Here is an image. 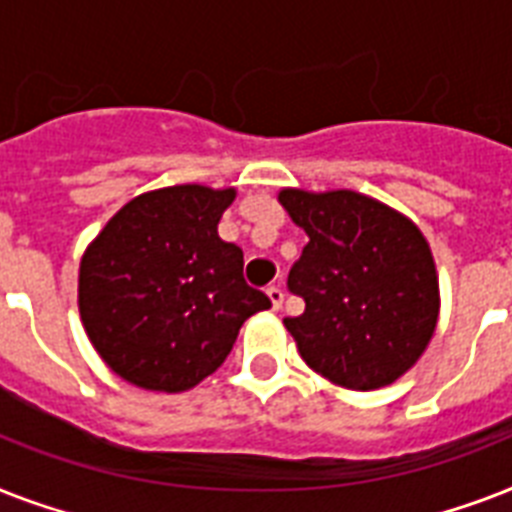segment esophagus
<instances>
[{"label": "esophagus", "mask_w": 512, "mask_h": 512, "mask_svg": "<svg viewBox=\"0 0 512 512\" xmlns=\"http://www.w3.org/2000/svg\"><path fill=\"white\" fill-rule=\"evenodd\" d=\"M265 295L271 297V305H273V311H279L281 303H284V289L279 287V284H271V287L265 289Z\"/></svg>", "instance_id": "esophagus-1"}]
</instances>
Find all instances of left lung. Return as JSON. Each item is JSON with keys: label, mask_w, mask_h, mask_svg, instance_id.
Instances as JSON below:
<instances>
[{"label": "left lung", "mask_w": 512, "mask_h": 512, "mask_svg": "<svg viewBox=\"0 0 512 512\" xmlns=\"http://www.w3.org/2000/svg\"><path fill=\"white\" fill-rule=\"evenodd\" d=\"M308 244L287 287L305 311L284 319L313 372L350 390L396 382L438 321V276L420 228L356 191L279 193Z\"/></svg>", "instance_id": "8db88e82"}]
</instances>
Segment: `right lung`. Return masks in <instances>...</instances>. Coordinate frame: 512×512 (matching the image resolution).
<instances>
[{
	"mask_svg": "<svg viewBox=\"0 0 512 512\" xmlns=\"http://www.w3.org/2000/svg\"><path fill=\"white\" fill-rule=\"evenodd\" d=\"M233 188L172 185L127 201L79 265V313L122 380L180 393L231 353L241 324L271 308L244 281V252L217 236Z\"/></svg>",
	"mask_w": 512,
	"mask_h": 512,
	"instance_id": "add662e5",
	"label": "right lung"
}]
</instances>
